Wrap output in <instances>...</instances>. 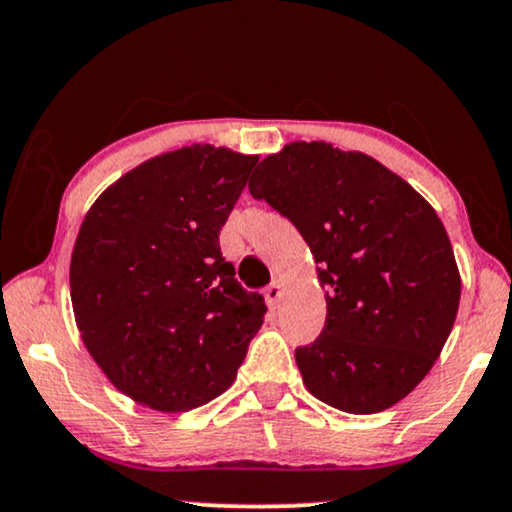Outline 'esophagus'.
Returning <instances> with one entry per match:
<instances>
[{"mask_svg": "<svg viewBox=\"0 0 512 512\" xmlns=\"http://www.w3.org/2000/svg\"><path fill=\"white\" fill-rule=\"evenodd\" d=\"M264 297H267V304H269V307H271V309H276L278 300H281V283H278V281L269 283V286L264 288Z\"/></svg>", "mask_w": 512, "mask_h": 512, "instance_id": "34e87169", "label": "esophagus"}]
</instances>
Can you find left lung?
<instances>
[{
  "label": "left lung",
  "instance_id": "left-lung-1",
  "mask_svg": "<svg viewBox=\"0 0 512 512\" xmlns=\"http://www.w3.org/2000/svg\"><path fill=\"white\" fill-rule=\"evenodd\" d=\"M300 231L326 288L319 338L295 349L304 385L347 413H378L428 375L454 328L461 276L437 212L378 160L295 141L252 172Z\"/></svg>",
  "mask_w": 512,
  "mask_h": 512
}]
</instances>
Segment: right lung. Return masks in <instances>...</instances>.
<instances>
[{
    "label": "right lung",
    "instance_id": "obj_1",
    "mask_svg": "<svg viewBox=\"0 0 512 512\" xmlns=\"http://www.w3.org/2000/svg\"><path fill=\"white\" fill-rule=\"evenodd\" d=\"M257 155L186 146L127 172L87 212L70 260L75 321L108 380L155 411L234 383L267 304L219 250Z\"/></svg>",
    "mask_w": 512,
    "mask_h": 512
}]
</instances>
